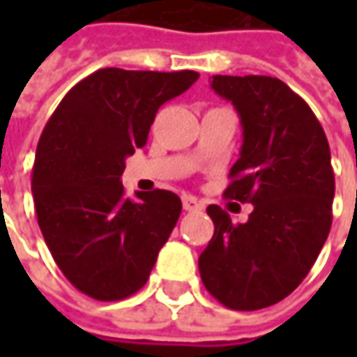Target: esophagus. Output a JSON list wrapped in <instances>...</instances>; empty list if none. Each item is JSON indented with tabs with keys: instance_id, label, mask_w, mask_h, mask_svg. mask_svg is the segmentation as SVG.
Segmentation results:
<instances>
[{
	"instance_id": "esophagus-1",
	"label": "esophagus",
	"mask_w": 357,
	"mask_h": 357,
	"mask_svg": "<svg viewBox=\"0 0 357 357\" xmlns=\"http://www.w3.org/2000/svg\"><path fill=\"white\" fill-rule=\"evenodd\" d=\"M183 208L188 211V213H195V211H202L204 204H202L199 199H195V197H190V195H185V197H183Z\"/></svg>"
}]
</instances>
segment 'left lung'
<instances>
[{
    "label": "left lung",
    "instance_id": "1",
    "mask_svg": "<svg viewBox=\"0 0 357 357\" xmlns=\"http://www.w3.org/2000/svg\"><path fill=\"white\" fill-rule=\"evenodd\" d=\"M211 87L234 105L244 137L225 195L254 211L234 225L220 206L206 208L214 236L200 278L227 308H268L308 276L330 234V144L308 103L276 77L214 75Z\"/></svg>",
    "mask_w": 357,
    "mask_h": 357
}]
</instances>
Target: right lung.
Masks as SVG:
<instances>
[{"label": "right lung", "instance_id": "right-lung-1", "mask_svg": "<svg viewBox=\"0 0 357 357\" xmlns=\"http://www.w3.org/2000/svg\"><path fill=\"white\" fill-rule=\"evenodd\" d=\"M197 71L99 69L69 91L35 155L37 222L65 278L101 302L141 290L183 202L171 190L121 185L125 158L143 149L160 105L185 93Z\"/></svg>", "mask_w": 357, "mask_h": 357}]
</instances>
